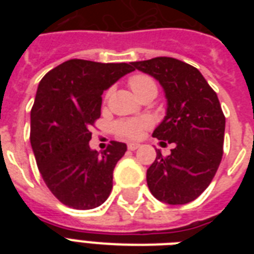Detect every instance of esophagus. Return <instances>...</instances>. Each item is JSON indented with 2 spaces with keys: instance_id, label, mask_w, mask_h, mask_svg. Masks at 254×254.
Here are the masks:
<instances>
[{
  "instance_id": "34e87169",
  "label": "esophagus",
  "mask_w": 254,
  "mask_h": 254,
  "mask_svg": "<svg viewBox=\"0 0 254 254\" xmlns=\"http://www.w3.org/2000/svg\"><path fill=\"white\" fill-rule=\"evenodd\" d=\"M139 146H141L139 143H135V142L127 143V149H129V150H137Z\"/></svg>"
}]
</instances>
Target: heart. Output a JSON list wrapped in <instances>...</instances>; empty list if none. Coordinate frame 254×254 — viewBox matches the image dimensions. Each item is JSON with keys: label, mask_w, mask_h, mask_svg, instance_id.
<instances>
[{"label": "heart", "mask_w": 254, "mask_h": 254, "mask_svg": "<svg viewBox=\"0 0 254 254\" xmlns=\"http://www.w3.org/2000/svg\"><path fill=\"white\" fill-rule=\"evenodd\" d=\"M129 85H130L131 91L134 92L137 97H142L149 92H154L157 95V83L154 81L153 77L145 73H135L129 79ZM109 96V92H107L105 99ZM151 120L147 117H138V119H130V120H121L116 124V131L117 134L125 138L135 139L138 138L139 135L142 134L143 130H146L147 127H151Z\"/></svg>", "instance_id": "heart-1"}]
</instances>
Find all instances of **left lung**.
Here are the masks:
<instances>
[{"mask_svg":"<svg viewBox=\"0 0 254 254\" xmlns=\"http://www.w3.org/2000/svg\"><path fill=\"white\" fill-rule=\"evenodd\" d=\"M163 87L165 119L153 133L161 143H173L171 154L157 158L147 169L150 192L167 204L195 200L209 186L223 157L225 117L216 92L199 69L174 58L133 62Z\"/></svg>","mask_w":254,"mask_h":254,"instance_id":"1","label":"left lung"}]
</instances>
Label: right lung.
<instances>
[{"label": "right lung", "mask_w": 254, "mask_h": 254, "mask_svg": "<svg viewBox=\"0 0 254 254\" xmlns=\"http://www.w3.org/2000/svg\"><path fill=\"white\" fill-rule=\"evenodd\" d=\"M131 71L127 63L71 59L38 85L30 142L46 186L67 207L96 208L111 193L127 145L111 141L101 153L92 150L91 129L101 115L103 92Z\"/></svg>", "instance_id": "right-lung-1"}]
</instances>
